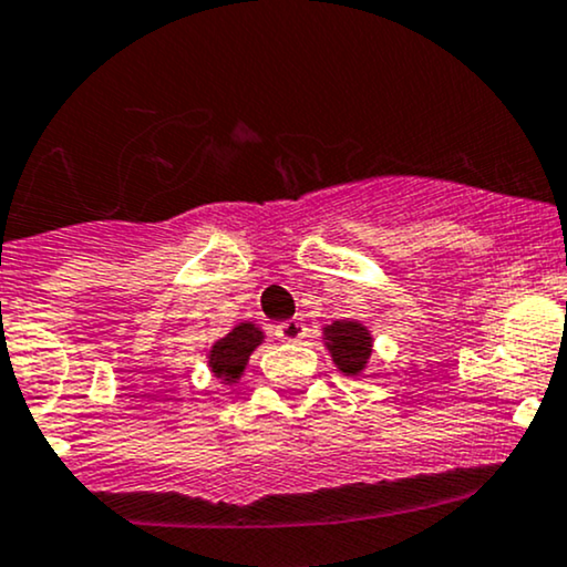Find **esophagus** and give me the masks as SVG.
<instances>
[{
  "label": "esophagus",
  "mask_w": 567,
  "mask_h": 567,
  "mask_svg": "<svg viewBox=\"0 0 567 567\" xmlns=\"http://www.w3.org/2000/svg\"><path fill=\"white\" fill-rule=\"evenodd\" d=\"M277 338L285 343H298L306 338V324L301 320H285L277 324Z\"/></svg>",
  "instance_id": "34e87169"
}]
</instances>
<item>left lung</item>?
<instances>
[{
    "label": "left lung",
    "instance_id": "1",
    "mask_svg": "<svg viewBox=\"0 0 567 567\" xmlns=\"http://www.w3.org/2000/svg\"><path fill=\"white\" fill-rule=\"evenodd\" d=\"M322 341L330 351V360L343 375L365 379L370 357H373V333L368 324L357 320H336L322 328Z\"/></svg>",
    "mask_w": 567,
    "mask_h": 567
}]
</instances>
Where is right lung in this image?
I'll list each match as a JSON object with an SVG mask.
<instances>
[{"instance_id":"1","label":"right lung","mask_w":567,"mask_h":567,"mask_svg":"<svg viewBox=\"0 0 567 567\" xmlns=\"http://www.w3.org/2000/svg\"><path fill=\"white\" fill-rule=\"evenodd\" d=\"M266 341V333L258 324L252 322H239L237 328H231V333L218 338L207 351V368L216 375L220 383L234 386L245 375L250 354Z\"/></svg>"}]
</instances>
